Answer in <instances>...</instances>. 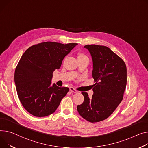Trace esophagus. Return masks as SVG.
I'll return each instance as SVG.
<instances>
[{
  "label": "esophagus",
  "mask_w": 148,
  "mask_h": 148,
  "mask_svg": "<svg viewBox=\"0 0 148 148\" xmlns=\"http://www.w3.org/2000/svg\"><path fill=\"white\" fill-rule=\"evenodd\" d=\"M70 92H73V93H77V91L75 89V88H73V87H70Z\"/></svg>",
  "instance_id": "obj_1"
}]
</instances>
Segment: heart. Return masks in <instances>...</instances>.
Instances as JSON below:
<instances>
[{
    "instance_id": "heart-1",
    "label": "heart",
    "mask_w": 148,
    "mask_h": 148,
    "mask_svg": "<svg viewBox=\"0 0 148 148\" xmlns=\"http://www.w3.org/2000/svg\"><path fill=\"white\" fill-rule=\"evenodd\" d=\"M78 56H86L84 55L83 54H80L79 55H78Z\"/></svg>"
}]
</instances>
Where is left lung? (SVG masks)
Listing matches in <instances>:
<instances>
[{"instance_id": "1", "label": "left lung", "mask_w": 148, "mask_h": 148, "mask_svg": "<svg viewBox=\"0 0 148 148\" xmlns=\"http://www.w3.org/2000/svg\"><path fill=\"white\" fill-rule=\"evenodd\" d=\"M93 61V95L89 98L82 92L84 100L77 108L87 121L96 123L110 116L123 100L127 84V68L122 59L105 46L87 45Z\"/></svg>"}]
</instances>
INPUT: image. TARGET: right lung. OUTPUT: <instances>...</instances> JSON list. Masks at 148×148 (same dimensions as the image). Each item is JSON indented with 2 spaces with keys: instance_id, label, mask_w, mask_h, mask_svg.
I'll list each match as a JSON object with an SVG mask.
<instances>
[{
  "instance_id": "right-lung-1",
  "label": "right lung",
  "mask_w": 148,
  "mask_h": 148,
  "mask_svg": "<svg viewBox=\"0 0 148 148\" xmlns=\"http://www.w3.org/2000/svg\"><path fill=\"white\" fill-rule=\"evenodd\" d=\"M77 43L46 42L29 47L19 60L14 81L21 104L32 115L42 117L53 113L68 87L51 85L53 73Z\"/></svg>"
}]
</instances>
